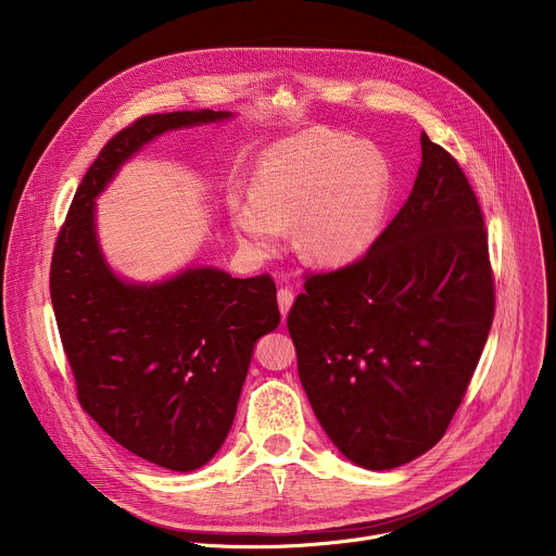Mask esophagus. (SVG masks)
<instances>
[{
  "label": "esophagus",
  "mask_w": 556,
  "mask_h": 556,
  "mask_svg": "<svg viewBox=\"0 0 556 556\" xmlns=\"http://www.w3.org/2000/svg\"><path fill=\"white\" fill-rule=\"evenodd\" d=\"M277 301H279V312H281V316L286 319L290 307H292V301H294V292L290 288H281L279 294H277Z\"/></svg>",
  "instance_id": "34e87169"
}]
</instances>
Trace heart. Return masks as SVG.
<instances>
[{
    "label": "heart",
    "mask_w": 556,
    "mask_h": 556,
    "mask_svg": "<svg viewBox=\"0 0 556 556\" xmlns=\"http://www.w3.org/2000/svg\"><path fill=\"white\" fill-rule=\"evenodd\" d=\"M384 155L350 134L312 127L270 147L257 165L251 200L230 208L240 242L270 255L294 226L303 260L339 268L358 260L380 232L389 202Z\"/></svg>",
    "instance_id": "1"
}]
</instances>
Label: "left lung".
<instances>
[{"label": "left lung", "instance_id": "obj_1", "mask_svg": "<svg viewBox=\"0 0 556 556\" xmlns=\"http://www.w3.org/2000/svg\"><path fill=\"white\" fill-rule=\"evenodd\" d=\"M414 189L369 251L307 273L288 332L307 401L354 464L403 466L453 420L495 316L489 235L455 157L420 136Z\"/></svg>", "mask_w": 556, "mask_h": 556}]
</instances>
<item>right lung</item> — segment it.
<instances>
[{
	"label": "right lung",
	"instance_id": "add662e5",
	"mask_svg": "<svg viewBox=\"0 0 556 556\" xmlns=\"http://www.w3.org/2000/svg\"><path fill=\"white\" fill-rule=\"evenodd\" d=\"M228 116L149 114L110 138L74 193L50 264L78 403L121 446L180 472L204 466L224 444L255 341L281 321L277 286L270 275L232 279L217 268L127 283L101 255L94 198L144 142Z\"/></svg>",
	"mask_w": 556,
	"mask_h": 556
}]
</instances>
